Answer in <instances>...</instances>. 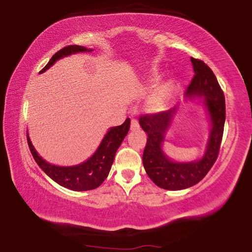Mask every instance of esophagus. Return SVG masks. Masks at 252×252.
<instances>
[{"label":"esophagus","mask_w":252,"mask_h":252,"mask_svg":"<svg viewBox=\"0 0 252 252\" xmlns=\"http://www.w3.org/2000/svg\"><path fill=\"white\" fill-rule=\"evenodd\" d=\"M139 127V123H138V121L136 119H132L131 120V129H138Z\"/></svg>","instance_id":"34e87169"}]
</instances>
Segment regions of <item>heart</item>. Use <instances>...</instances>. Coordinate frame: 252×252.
Here are the masks:
<instances>
[{"label": "heart", "mask_w": 252, "mask_h": 252, "mask_svg": "<svg viewBox=\"0 0 252 252\" xmlns=\"http://www.w3.org/2000/svg\"><path fill=\"white\" fill-rule=\"evenodd\" d=\"M158 79V75L153 76V81H157ZM170 97V87L169 86H161L158 87L157 90L154 91V94L151 95L150 99H148L147 106L151 111L158 112L164 109L166 106V102L169 100Z\"/></svg>", "instance_id": "heart-1"}]
</instances>
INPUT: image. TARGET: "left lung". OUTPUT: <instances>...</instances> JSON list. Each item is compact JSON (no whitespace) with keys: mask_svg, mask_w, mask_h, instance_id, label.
I'll return each mask as SVG.
<instances>
[{"mask_svg":"<svg viewBox=\"0 0 252 252\" xmlns=\"http://www.w3.org/2000/svg\"><path fill=\"white\" fill-rule=\"evenodd\" d=\"M194 75L187 88V97H203L212 122L208 148L200 161L176 163L170 161L161 150L164 134L171 122L175 108L157 114H145L139 123L147 133V141L143 154L144 168L155 185L164 189L179 190L195 185L204 178L217 160L224 133L226 107L225 95L214 72L204 62L190 58Z\"/></svg>","mask_w":252,"mask_h":252,"instance_id":"1","label":"left lung"}]
</instances>
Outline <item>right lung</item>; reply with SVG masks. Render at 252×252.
I'll use <instances>...</instances> for the list:
<instances>
[{
    "label": "right lung",
    "instance_id": "1",
    "mask_svg": "<svg viewBox=\"0 0 252 252\" xmlns=\"http://www.w3.org/2000/svg\"><path fill=\"white\" fill-rule=\"evenodd\" d=\"M91 51L88 50L87 48L81 47V45H67V47L60 49L56 54L52 56L43 69L41 70L44 72L49 67L54 65L56 60L63 57L68 56L70 54H75V52H84ZM130 129V119L127 118L122 126L111 127L104 139H102L100 146L98 150L87 162L82 164L74 165V166H56L49 164L45 162L40 155L36 153L35 148L32 145L30 137L27 134V143L28 147L32 155H33L34 160L36 161L38 166L50 177L52 180H55L57 184L60 186L66 187V189L72 190H90L99 187L102 182L107 178L109 170L114 161L115 153L120 147V145L126 136L127 131Z\"/></svg>",
    "mask_w": 252,
    "mask_h": 252
}]
</instances>
